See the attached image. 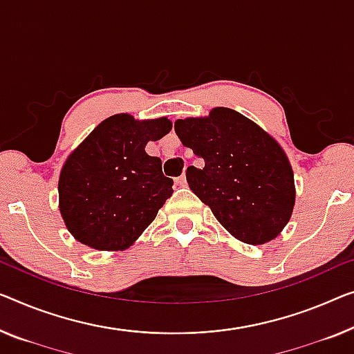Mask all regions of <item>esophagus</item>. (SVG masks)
<instances>
[{
    "label": "esophagus",
    "instance_id": "34e87169",
    "mask_svg": "<svg viewBox=\"0 0 354 354\" xmlns=\"http://www.w3.org/2000/svg\"><path fill=\"white\" fill-rule=\"evenodd\" d=\"M175 184H176V186H179V187H186V186H187V179H186V175H181V176H179V178H176Z\"/></svg>",
    "mask_w": 354,
    "mask_h": 354
}]
</instances>
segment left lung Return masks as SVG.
Here are the masks:
<instances>
[{
  "mask_svg": "<svg viewBox=\"0 0 354 354\" xmlns=\"http://www.w3.org/2000/svg\"><path fill=\"white\" fill-rule=\"evenodd\" d=\"M183 146L205 160L187 167L191 191L208 205L236 240L263 245L277 239L292 216L294 171L270 133L230 108H213L203 118L178 119Z\"/></svg>",
  "mask_w": 354,
  "mask_h": 354,
  "instance_id": "left-lung-1",
  "label": "left lung"
}]
</instances>
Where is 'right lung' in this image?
Segmentation results:
<instances>
[{"label": "right lung", "instance_id": "right-lung-1", "mask_svg": "<svg viewBox=\"0 0 354 354\" xmlns=\"http://www.w3.org/2000/svg\"><path fill=\"white\" fill-rule=\"evenodd\" d=\"M167 118L109 115L63 163L59 208L66 229L82 245L124 251L138 240L173 194L162 160L146 154L149 141L171 130Z\"/></svg>", "mask_w": 354, "mask_h": 354}]
</instances>
